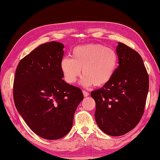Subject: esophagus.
<instances>
[{"label": "esophagus", "mask_w": 160, "mask_h": 160, "mask_svg": "<svg viewBox=\"0 0 160 160\" xmlns=\"http://www.w3.org/2000/svg\"><path fill=\"white\" fill-rule=\"evenodd\" d=\"M82 93H83V95L84 97H87L89 95V93L87 92V91H82Z\"/></svg>", "instance_id": "obj_1"}]
</instances>
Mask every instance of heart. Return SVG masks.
<instances>
[{
    "label": "heart",
    "mask_w": 160,
    "mask_h": 160,
    "mask_svg": "<svg viewBox=\"0 0 160 160\" xmlns=\"http://www.w3.org/2000/svg\"><path fill=\"white\" fill-rule=\"evenodd\" d=\"M118 62V57L113 49L100 44H88L75 47L71 58H63L60 69L68 83L76 82L82 71L81 84L84 87H101L113 78Z\"/></svg>",
    "instance_id": "1"
}]
</instances>
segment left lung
Masks as SVG:
<instances>
[{"mask_svg": "<svg viewBox=\"0 0 160 160\" xmlns=\"http://www.w3.org/2000/svg\"><path fill=\"white\" fill-rule=\"evenodd\" d=\"M119 66L111 80L91 96L96 102L98 127L111 136L133 129L144 113L149 79L142 57L122 42L116 47Z\"/></svg>", "mask_w": 160, "mask_h": 160, "instance_id": "8db88e82", "label": "left lung"}]
</instances>
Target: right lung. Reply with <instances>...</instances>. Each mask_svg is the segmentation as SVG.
Segmentation results:
<instances>
[{
    "label": "right lung",
    "instance_id": "right-lung-1",
    "mask_svg": "<svg viewBox=\"0 0 160 160\" xmlns=\"http://www.w3.org/2000/svg\"><path fill=\"white\" fill-rule=\"evenodd\" d=\"M64 45L52 41L36 47L20 61L13 81L17 111L30 129L46 140L69 132L84 96L67 83L60 69Z\"/></svg>",
    "mask_w": 160,
    "mask_h": 160
}]
</instances>
